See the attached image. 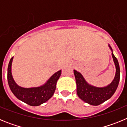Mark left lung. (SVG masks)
Listing matches in <instances>:
<instances>
[{
    "instance_id": "8db88e82",
    "label": "left lung",
    "mask_w": 127,
    "mask_h": 127,
    "mask_svg": "<svg viewBox=\"0 0 127 127\" xmlns=\"http://www.w3.org/2000/svg\"><path fill=\"white\" fill-rule=\"evenodd\" d=\"M109 48L112 51V57L116 67V74L113 81L104 87H97L87 83L83 75L74 70L76 85H77V94L78 97L85 102L92 105H98L102 103L109 99L113 95L118 86L120 77V69L117 58L113 54V50L109 44Z\"/></svg>"
}]
</instances>
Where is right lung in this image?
Here are the masks:
<instances>
[{
    "mask_svg": "<svg viewBox=\"0 0 127 127\" xmlns=\"http://www.w3.org/2000/svg\"><path fill=\"white\" fill-rule=\"evenodd\" d=\"M13 57L11 58L7 68V81L9 88L13 94L20 100L31 106H38L48 101L53 95L58 79L62 73L58 70L48 79L44 85L38 87L24 88L19 86L14 81L11 72V65Z\"/></svg>",
    "mask_w": 127,
    "mask_h": 127,
    "instance_id": "right-lung-1",
    "label": "right lung"
}]
</instances>
